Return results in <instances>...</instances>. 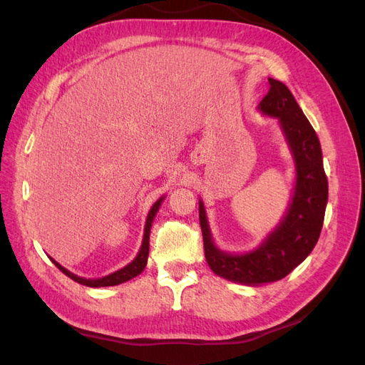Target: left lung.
I'll list each match as a JSON object with an SVG mask.
<instances>
[{
	"instance_id": "obj_1",
	"label": "left lung",
	"mask_w": 365,
	"mask_h": 365,
	"mask_svg": "<svg viewBox=\"0 0 365 365\" xmlns=\"http://www.w3.org/2000/svg\"><path fill=\"white\" fill-rule=\"evenodd\" d=\"M268 83L269 90L262 98L260 109L264 114L279 117L297 168L294 197L286 217L256 251L231 256L215 247L204 204L200 201V222L208 267L220 277L245 284L277 282L309 256L322 233L329 195L322 146L312 125L288 86L274 79Z\"/></svg>"
}]
</instances>
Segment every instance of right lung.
<instances>
[{
	"mask_svg": "<svg viewBox=\"0 0 365 365\" xmlns=\"http://www.w3.org/2000/svg\"><path fill=\"white\" fill-rule=\"evenodd\" d=\"M161 201H163V197H161V200H158L155 204H153V207L150 208V212H149V215H148L146 227H145V237H143V244H141L138 256L135 257L134 262L129 263L128 267H125L123 269H120V271H117V272H114V274H109V275H106V277H103V279L86 280V279H82V277H77V275H74L73 272L67 271L63 267H61V264H59L56 260L51 259V262H53L54 264H56V267H58L65 275H68V277H70L71 280H74V282H77V283H81V284H85V286H91V288H102V286H115V284L125 283V282H128V280H130V279L137 277V275H138L140 272H143V269H145L146 263H148L150 225H152V220H153V217H155V215H157V212H158V208H160V205H161Z\"/></svg>",
	"mask_w": 365,
	"mask_h": 365,
	"instance_id": "add662e5",
	"label": "right lung"
}]
</instances>
